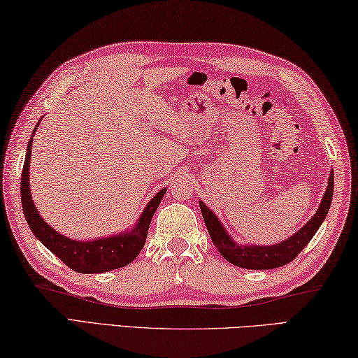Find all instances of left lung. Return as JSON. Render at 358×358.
<instances>
[{
	"label": "left lung",
	"instance_id": "left-lung-1",
	"mask_svg": "<svg viewBox=\"0 0 358 358\" xmlns=\"http://www.w3.org/2000/svg\"><path fill=\"white\" fill-rule=\"evenodd\" d=\"M331 196H334V173L330 174L327 190H325L322 201L319 204V209L316 214L313 215L311 220L306 223L302 229L297 231L291 239L272 247L236 245V243L228 237L227 231L223 229L220 222H218V218L212 214V210L206 208V204L201 201H199V208H201V214L204 218L206 228L209 231L210 239L223 258L237 267L262 271V268L281 267L297 258V255L308 245L311 237L316 234V231L324 222V218L330 209Z\"/></svg>",
	"mask_w": 358,
	"mask_h": 358
}]
</instances>
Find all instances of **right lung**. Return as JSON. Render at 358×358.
<instances>
[{"instance_id":"add662e5","label":"right lung","mask_w":358,"mask_h":358,"mask_svg":"<svg viewBox=\"0 0 358 358\" xmlns=\"http://www.w3.org/2000/svg\"><path fill=\"white\" fill-rule=\"evenodd\" d=\"M31 143H33V138H31L28 143L27 157H24L20 193L24 218H27L29 228L37 239H39L55 256H58L67 267H71L72 271L78 273L108 272L130 264L144 247L150 220H152L155 210L159 208V204L166 190H160L152 199H150L146 209L143 210L136 227L131 229L130 233H124L115 237H106V239H97L92 242H78L67 239L66 236H62L58 231L50 228V224L42 220L39 212L34 208L28 182Z\"/></svg>"}]
</instances>
